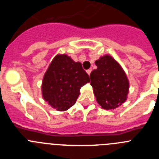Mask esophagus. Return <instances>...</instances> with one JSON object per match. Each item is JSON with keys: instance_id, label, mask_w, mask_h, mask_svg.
<instances>
[{"instance_id": "34e87169", "label": "esophagus", "mask_w": 159, "mask_h": 159, "mask_svg": "<svg viewBox=\"0 0 159 159\" xmlns=\"http://www.w3.org/2000/svg\"><path fill=\"white\" fill-rule=\"evenodd\" d=\"M92 68H90V69L87 70V72H88V75H90V74H91V72H92Z\"/></svg>"}]
</instances>
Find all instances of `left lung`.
Returning a JSON list of instances; mask_svg holds the SVG:
<instances>
[{"label":"left lung","mask_w":159,"mask_h":159,"mask_svg":"<svg viewBox=\"0 0 159 159\" xmlns=\"http://www.w3.org/2000/svg\"><path fill=\"white\" fill-rule=\"evenodd\" d=\"M97 69L91 72V85L96 100L102 108L115 109L127 99L129 82L119 64L110 56L95 61Z\"/></svg>","instance_id":"8db88e82"}]
</instances>
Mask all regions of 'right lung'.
<instances>
[{
  "label": "right lung",
  "instance_id": "1",
  "mask_svg": "<svg viewBox=\"0 0 159 159\" xmlns=\"http://www.w3.org/2000/svg\"><path fill=\"white\" fill-rule=\"evenodd\" d=\"M89 81L80 63L67 55H57L43 76V98L57 111H66L75 104L80 89Z\"/></svg>",
  "mask_w": 159,
  "mask_h": 159
}]
</instances>
